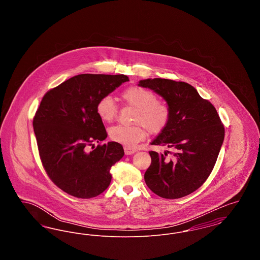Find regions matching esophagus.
I'll use <instances>...</instances> for the list:
<instances>
[{"label": "esophagus", "mask_w": 260, "mask_h": 260, "mask_svg": "<svg viewBox=\"0 0 260 260\" xmlns=\"http://www.w3.org/2000/svg\"><path fill=\"white\" fill-rule=\"evenodd\" d=\"M124 149L125 155H132V154H135L136 152V149L131 148V147H125L124 146Z\"/></svg>", "instance_id": "obj_1"}]
</instances>
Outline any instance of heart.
<instances>
[{
	"label": "heart",
	"instance_id": "b5f03b06",
	"mask_svg": "<svg viewBox=\"0 0 260 260\" xmlns=\"http://www.w3.org/2000/svg\"><path fill=\"white\" fill-rule=\"evenodd\" d=\"M122 99L137 108L135 116V125L117 124L110 127L111 140L123 144L125 147H134L147 136V129L151 134L162 132L170 122L171 110L167 103L157 100L156 94L138 86L127 87L122 92ZM96 113L105 123L113 122L118 115V106L110 95L99 99L96 104Z\"/></svg>",
	"mask_w": 260,
	"mask_h": 260
}]
</instances>
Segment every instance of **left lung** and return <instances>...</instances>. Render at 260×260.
<instances>
[{"label": "left lung", "mask_w": 260, "mask_h": 260, "mask_svg": "<svg viewBox=\"0 0 260 260\" xmlns=\"http://www.w3.org/2000/svg\"><path fill=\"white\" fill-rule=\"evenodd\" d=\"M166 100L170 122L152 142L173 151L172 159L150 151L151 165L144 174L152 192L165 199L187 196L204 184L217 160L224 140V126L214 106L184 82L168 79L139 81Z\"/></svg>", "instance_id": "obj_1"}]
</instances>
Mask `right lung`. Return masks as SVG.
<instances>
[{"instance_id":"right-lung-1","label":"right lung","mask_w":260,"mask_h":260,"mask_svg":"<svg viewBox=\"0 0 260 260\" xmlns=\"http://www.w3.org/2000/svg\"><path fill=\"white\" fill-rule=\"evenodd\" d=\"M127 81L123 74L77 75L42 99L33 119L40 158L51 181L67 194L93 198L110 184V169L124 148L111 141L89 150L107 137L96 104Z\"/></svg>"}]
</instances>
